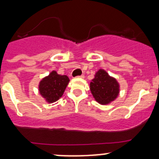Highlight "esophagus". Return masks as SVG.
I'll return each instance as SVG.
<instances>
[{"label": "esophagus", "instance_id": "obj_1", "mask_svg": "<svg viewBox=\"0 0 159 159\" xmlns=\"http://www.w3.org/2000/svg\"><path fill=\"white\" fill-rule=\"evenodd\" d=\"M77 78H84V75H80V76H78V77H77Z\"/></svg>", "mask_w": 159, "mask_h": 159}]
</instances>
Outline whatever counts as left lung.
<instances>
[{"label": "left lung", "mask_w": 159, "mask_h": 159, "mask_svg": "<svg viewBox=\"0 0 159 159\" xmlns=\"http://www.w3.org/2000/svg\"><path fill=\"white\" fill-rule=\"evenodd\" d=\"M90 91L94 100L100 105L111 104L118 97L120 84L114 77L104 69H99L90 82Z\"/></svg>", "instance_id": "8db88e82"}]
</instances>
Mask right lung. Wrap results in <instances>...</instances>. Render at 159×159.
<instances>
[{
	"instance_id": "1",
	"label": "right lung",
	"mask_w": 159,
	"mask_h": 159,
	"mask_svg": "<svg viewBox=\"0 0 159 159\" xmlns=\"http://www.w3.org/2000/svg\"><path fill=\"white\" fill-rule=\"evenodd\" d=\"M69 81L67 75H58L56 70H52L40 81L38 91L48 103H53L62 97Z\"/></svg>"
}]
</instances>
